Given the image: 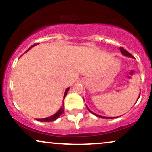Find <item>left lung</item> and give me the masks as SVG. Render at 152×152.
Here are the masks:
<instances>
[{"label":"left lung","mask_w":152,"mask_h":152,"mask_svg":"<svg viewBox=\"0 0 152 152\" xmlns=\"http://www.w3.org/2000/svg\"><path fill=\"white\" fill-rule=\"evenodd\" d=\"M119 49H120V51L121 52V53L123 54L124 56H128V57H131V58H134V56H133L132 55V54L129 53V52L127 51L126 50H125L124 48H122V47H121V48H120ZM139 96H140V94H139ZM137 101H138V100H137ZM86 107H87V106H86ZM87 109H88V111H89L91 113H92V114H94V115H96V116L97 117H100V118H108V119H109V118H118V116H117V117H105V116H100V115H98V114H95V113H94L93 111H91V110H90L89 109H88V107H87Z\"/></svg>","instance_id":"1"}]
</instances>
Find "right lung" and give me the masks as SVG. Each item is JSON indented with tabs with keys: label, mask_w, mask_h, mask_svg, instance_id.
Returning <instances> with one entry per match:
<instances>
[{
	"label": "right lung",
	"mask_w": 152,
	"mask_h": 152,
	"mask_svg": "<svg viewBox=\"0 0 152 152\" xmlns=\"http://www.w3.org/2000/svg\"><path fill=\"white\" fill-rule=\"evenodd\" d=\"M38 44V43H37ZM37 44H34V45H33L31 47V48H32L33 46H36V45H37ZM30 48H29V49H30ZM29 49H28V50ZM69 88H67L66 89V91H65V93H64V99H65V97H66V94H67V93H68V91H69ZM63 100V101H64ZM64 104H63V105H62V106L60 108V109L58 110V111H57L56 113L55 114H53V116H49V117H47V118H37V121H45V122H48V121H55L56 119V118H58L59 116H61V115L63 113H64Z\"/></svg>",
	"instance_id": "add662e5"
}]
</instances>
